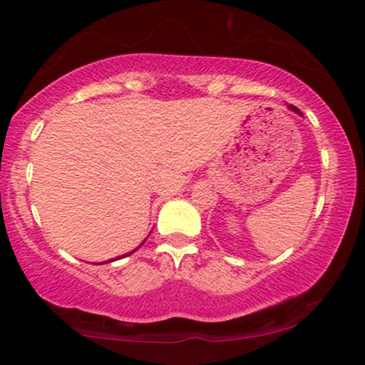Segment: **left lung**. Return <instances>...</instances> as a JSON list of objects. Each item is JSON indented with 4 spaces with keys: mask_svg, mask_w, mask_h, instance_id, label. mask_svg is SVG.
Returning <instances> with one entry per match:
<instances>
[{
    "mask_svg": "<svg viewBox=\"0 0 365 365\" xmlns=\"http://www.w3.org/2000/svg\"><path fill=\"white\" fill-rule=\"evenodd\" d=\"M290 110H292V112H295V113H299V115H301V112H299V110L295 108V106H292V105H290Z\"/></svg>",
    "mask_w": 365,
    "mask_h": 365,
    "instance_id": "1",
    "label": "left lung"
}]
</instances>
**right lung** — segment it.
Returning <instances> with one entry per match:
<instances>
[{"instance_id": "1", "label": "right lung", "mask_w": 365, "mask_h": 365, "mask_svg": "<svg viewBox=\"0 0 365 365\" xmlns=\"http://www.w3.org/2000/svg\"><path fill=\"white\" fill-rule=\"evenodd\" d=\"M133 252H134V250H133ZM133 252H131V253H133ZM131 253H128V255H131ZM128 255H125V257H128ZM118 259H122V257H118ZM108 262H112V260H108Z\"/></svg>"}]
</instances>
